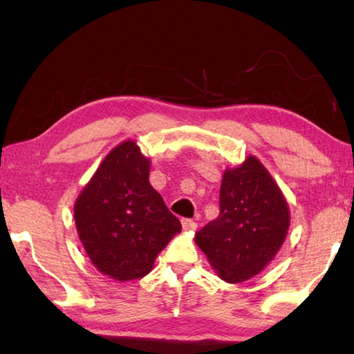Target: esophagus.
I'll return each instance as SVG.
<instances>
[{
    "label": "esophagus",
    "mask_w": 354,
    "mask_h": 354,
    "mask_svg": "<svg viewBox=\"0 0 354 354\" xmlns=\"http://www.w3.org/2000/svg\"><path fill=\"white\" fill-rule=\"evenodd\" d=\"M183 227L185 231H195L196 230V223L194 220H190V218H184L183 220Z\"/></svg>",
    "instance_id": "esophagus-1"
}]
</instances>
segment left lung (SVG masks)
<instances>
[{
	"label": "left lung",
	"mask_w": 354,
	"mask_h": 354,
	"mask_svg": "<svg viewBox=\"0 0 354 354\" xmlns=\"http://www.w3.org/2000/svg\"><path fill=\"white\" fill-rule=\"evenodd\" d=\"M290 226L287 200L256 156L226 167L220 185V214L195 234L220 279L243 283L259 274L286 241Z\"/></svg>",
	"instance_id": "8db88e82"
}]
</instances>
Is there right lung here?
Segmentation results:
<instances>
[{"instance_id": "1", "label": "right lung", "mask_w": 354, "mask_h": 354, "mask_svg": "<svg viewBox=\"0 0 354 354\" xmlns=\"http://www.w3.org/2000/svg\"><path fill=\"white\" fill-rule=\"evenodd\" d=\"M151 160L133 139L106 154L73 206L77 237L100 273L120 283L142 278L181 223L149 184Z\"/></svg>"}]
</instances>
